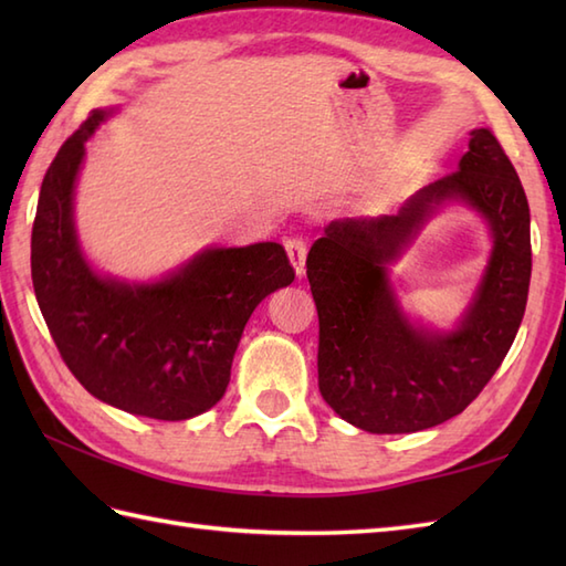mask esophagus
Segmentation results:
<instances>
[{
	"label": "esophagus",
	"mask_w": 566,
	"mask_h": 566,
	"mask_svg": "<svg viewBox=\"0 0 566 566\" xmlns=\"http://www.w3.org/2000/svg\"><path fill=\"white\" fill-rule=\"evenodd\" d=\"M284 250L290 255V262L294 264V272L298 276H304V268H306V243L302 238H286L284 240Z\"/></svg>",
	"instance_id": "esophagus-1"
}]
</instances>
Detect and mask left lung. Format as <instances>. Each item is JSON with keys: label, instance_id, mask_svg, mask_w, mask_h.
I'll return each instance as SVG.
<instances>
[{"label": "left lung", "instance_id": "left-lung-1", "mask_svg": "<svg viewBox=\"0 0 566 566\" xmlns=\"http://www.w3.org/2000/svg\"><path fill=\"white\" fill-rule=\"evenodd\" d=\"M457 172L418 189L396 213L338 219L308 250L318 308V389L347 423L418 432L462 413L494 377L521 328L531 286V209L518 172L489 128L469 134ZM450 202L483 216L492 252L463 318L450 332L407 318L388 264Z\"/></svg>", "mask_w": 566, "mask_h": 566}]
</instances>
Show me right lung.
<instances>
[{
	"label": "right lung",
	"instance_id": "right-lung-1",
	"mask_svg": "<svg viewBox=\"0 0 566 566\" xmlns=\"http://www.w3.org/2000/svg\"><path fill=\"white\" fill-rule=\"evenodd\" d=\"M116 109H94L57 150L41 185L31 280L45 326L75 379L126 413L187 420L221 401L240 335L264 296L290 286L280 243L203 248L170 274H102L75 228L84 143Z\"/></svg>",
	"mask_w": 566,
	"mask_h": 566
}]
</instances>
